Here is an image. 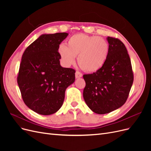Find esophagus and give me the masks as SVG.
I'll return each mask as SVG.
<instances>
[{"instance_id":"1","label":"esophagus","mask_w":151,"mask_h":151,"mask_svg":"<svg viewBox=\"0 0 151 151\" xmlns=\"http://www.w3.org/2000/svg\"><path fill=\"white\" fill-rule=\"evenodd\" d=\"M75 74H76V79L80 78V77H81L82 76H83V74H82L81 72H78V71H76Z\"/></svg>"}]
</instances>
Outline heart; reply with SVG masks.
Returning a JSON list of instances; mask_svg holds the SVG:
<instances>
[{
    "mask_svg": "<svg viewBox=\"0 0 151 151\" xmlns=\"http://www.w3.org/2000/svg\"><path fill=\"white\" fill-rule=\"evenodd\" d=\"M59 45L58 53L66 67L74 64L76 57L79 66L87 72L99 70L106 63L109 52L107 41L102 37L78 33Z\"/></svg>",
    "mask_w": 151,
    "mask_h": 151,
    "instance_id": "heart-1",
    "label": "heart"
}]
</instances>
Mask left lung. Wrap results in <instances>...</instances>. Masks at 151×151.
Masks as SVG:
<instances>
[{
	"label": "left lung",
	"instance_id": "8db88e82",
	"mask_svg": "<svg viewBox=\"0 0 151 151\" xmlns=\"http://www.w3.org/2000/svg\"><path fill=\"white\" fill-rule=\"evenodd\" d=\"M109 52L104 65L93 74H85L83 97L93 112L103 115L120 108L126 102L134 81L131 61L120 40L107 37Z\"/></svg>",
	"mask_w": 151,
	"mask_h": 151
}]
</instances>
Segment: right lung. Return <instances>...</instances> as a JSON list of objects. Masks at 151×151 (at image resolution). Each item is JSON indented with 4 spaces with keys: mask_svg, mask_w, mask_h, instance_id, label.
Masks as SVG:
<instances>
[{
    "mask_svg": "<svg viewBox=\"0 0 151 151\" xmlns=\"http://www.w3.org/2000/svg\"><path fill=\"white\" fill-rule=\"evenodd\" d=\"M68 35L43 34L22 55L17 84L26 106L40 115L56 113L62 106L66 89L75 81V70L62 67L58 53Z\"/></svg>",
    "mask_w": 151,
    "mask_h": 151,
    "instance_id": "right-lung-1",
    "label": "right lung"
}]
</instances>
